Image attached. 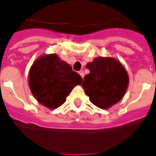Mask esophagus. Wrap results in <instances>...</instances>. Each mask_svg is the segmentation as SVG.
<instances>
[{"label":"esophagus","instance_id":"34e87169","mask_svg":"<svg viewBox=\"0 0 156 156\" xmlns=\"http://www.w3.org/2000/svg\"><path fill=\"white\" fill-rule=\"evenodd\" d=\"M78 73L80 74V76H81L82 78H83V77H84V72H83V70H80V71L78 72Z\"/></svg>","mask_w":156,"mask_h":156}]
</instances>
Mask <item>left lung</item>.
I'll return each instance as SVG.
<instances>
[{"label": "left lung", "mask_w": 156, "mask_h": 156, "mask_svg": "<svg viewBox=\"0 0 156 156\" xmlns=\"http://www.w3.org/2000/svg\"><path fill=\"white\" fill-rule=\"evenodd\" d=\"M90 73L83 82L92 103L101 109L116 104L125 94L129 78L122 63L112 58H96L86 66Z\"/></svg>", "instance_id": "left-lung-1"}]
</instances>
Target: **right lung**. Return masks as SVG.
<instances>
[{
  "mask_svg": "<svg viewBox=\"0 0 156 156\" xmlns=\"http://www.w3.org/2000/svg\"><path fill=\"white\" fill-rule=\"evenodd\" d=\"M82 82L81 76L56 55H44L37 59L29 73L32 94L39 102L50 109L63 104L73 88Z\"/></svg>",
  "mask_w": 156,
  "mask_h": 156,
  "instance_id": "1",
  "label": "right lung"
}]
</instances>
